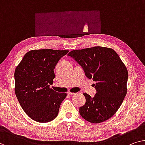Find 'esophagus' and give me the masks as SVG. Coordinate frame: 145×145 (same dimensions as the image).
<instances>
[{"mask_svg":"<svg viewBox=\"0 0 145 145\" xmlns=\"http://www.w3.org/2000/svg\"><path fill=\"white\" fill-rule=\"evenodd\" d=\"M68 94L69 95H70V96H73V95H74L75 93H74V92H68Z\"/></svg>","mask_w":145,"mask_h":145,"instance_id":"1","label":"esophagus"}]
</instances>
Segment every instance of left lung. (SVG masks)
Segmentation results:
<instances>
[{
    "label": "left lung",
    "mask_w": 145,
    "mask_h": 145,
    "mask_svg": "<svg viewBox=\"0 0 145 145\" xmlns=\"http://www.w3.org/2000/svg\"><path fill=\"white\" fill-rule=\"evenodd\" d=\"M68 55L83 68L88 79L95 82L96 94L93 98L83 94L86 103L79 107L80 115L94 124L109 119L119 109L127 93L126 66L113 49L104 47L77 49Z\"/></svg>",
    "instance_id": "obj_1"
}]
</instances>
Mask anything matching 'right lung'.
<instances>
[{
	"mask_svg": "<svg viewBox=\"0 0 145 145\" xmlns=\"http://www.w3.org/2000/svg\"><path fill=\"white\" fill-rule=\"evenodd\" d=\"M69 51L43 49L25 54L14 73L15 93L25 113L38 122H48L57 117L66 93H58L49 87L55 75L54 69Z\"/></svg>",
	"mask_w": 145,
	"mask_h": 145,
	"instance_id": "obj_1",
	"label": "right lung"
}]
</instances>
